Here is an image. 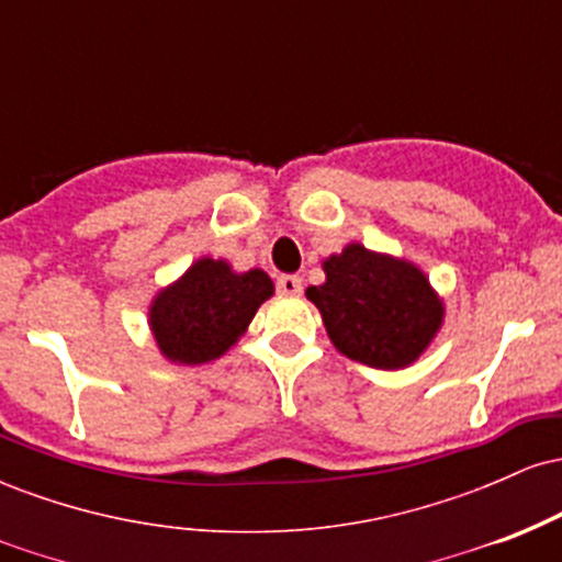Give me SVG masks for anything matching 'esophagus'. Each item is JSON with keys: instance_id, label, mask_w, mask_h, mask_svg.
<instances>
[{"instance_id": "1", "label": "esophagus", "mask_w": 562, "mask_h": 562, "mask_svg": "<svg viewBox=\"0 0 562 562\" xmlns=\"http://www.w3.org/2000/svg\"><path fill=\"white\" fill-rule=\"evenodd\" d=\"M277 290H280V295H301L303 293L301 277H295V274L280 277V280H277Z\"/></svg>"}]
</instances>
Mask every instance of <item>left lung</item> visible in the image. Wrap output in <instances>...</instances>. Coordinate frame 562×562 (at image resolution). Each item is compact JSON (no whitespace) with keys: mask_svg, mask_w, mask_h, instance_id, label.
<instances>
[{"mask_svg":"<svg viewBox=\"0 0 562 562\" xmlns=\"http://www.w3.org/2000/svg\"><path fill=\"white\" fill-rule=\"evenodd\" d=\"M322 269L325 282L306 288V299L333 346L353 362L404 370L441 333L447 306L415 261L348 243Z\"/></svg>","mask_w":562,"mask_h":562,"instance_id":"obj_1","label":"left lung"}]
</instances>
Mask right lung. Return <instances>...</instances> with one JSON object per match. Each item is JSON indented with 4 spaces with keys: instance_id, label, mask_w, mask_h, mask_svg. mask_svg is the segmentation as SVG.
<instances>
[{
    "instance_id": "obj_1",
    "label": "right lung",
    "mask_w": 562,
    "mask_h": 562,
    "mask_svg": "<svg viewBox=\"0 0 562 562\" xmlns=\"http://www.w3.org/2000/svg\"><path fill=\"white\" fill-rule=\"evenodd\" d=\"M272 295L274 282L263 269L235 272L227 259L200 256L182 277L153 295L147 325L166 362L205 364L243 338Z\"/></svg>"
}]
</instances>
